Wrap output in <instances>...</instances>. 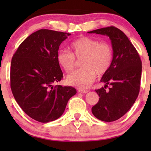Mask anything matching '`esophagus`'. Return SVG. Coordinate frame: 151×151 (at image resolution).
Instances as JSON below:
<instances>
[{
	"label": "esophagus",
	"mask_w": 151,
	"mask_h": 151,
	"mask_svg": "<svg viewBox=\"0 0 151 151\" xmlns=\"http://www.w3.org/2000/svg\"><path fill=\"white\" fill-rule=\"evenodd\" d=\"M78 92L82 93H86L88 92V91L84 90V89H79L78 90Z\"/></svg>",
	"instance_id": "1"
}]
</instances>
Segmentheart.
<instances>
[{"mask_svg":"<svg viewBox=\"0 0 151 151\" xmlns=\"http://www.w3.org/2000/svg\"><path fill=\"white\" fill-rule=\"evenodd\" d=\"M71 51L60 49L57 54V61L66 72H70L76 67L78 60H82L83 68L72 72L67 77L69 85L81 89L89 87L98 76L108 71L113 60V49L106 42L91 37L83 36L71 44Z\"/></svg>","mask_w":151,"mask_h":151,"instance_id":"heart-1","label":"heart"}]
</instances>
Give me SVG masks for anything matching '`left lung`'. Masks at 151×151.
Listing matches in <instances>:
<instances>
[{
  "label": "left lung",
  "mask_w": 151,
  "mask_h": 151,
  "mask_svg": "<svg viewBox=\"0 0 151 151\" xmlns=\"http://www.w3.org/2000/svg\"><path fill=\"white\" fill-rule=\"evenodd\" d=\"M88 33L109 36L113 51L111 67L100 80L104 87L96 90L100 99L92 107V113L100 120L115 121L129 111L139 94L141 59L128 37L117 27L111 26ZM109 84L111 86L107 91Z\"/></svg>",
  "instance_id": "8db88e82"
}]
</instances>
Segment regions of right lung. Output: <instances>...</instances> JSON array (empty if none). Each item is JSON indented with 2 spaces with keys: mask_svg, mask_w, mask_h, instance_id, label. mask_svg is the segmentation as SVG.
<instances>
[{
  "mask_svg": "<svg viewBox=\"0 0 151 151\" xmlns=\"http://www.w3.org/2000/svg\"><path fill=\"white\" fill-rule=\"evenodd\" d=\"M70 35L40 29L29 36L12 57V93L22 111L40 122L59 118L68 101L77 93L71 86L54 85L63 78L57 61L59 47Z\"/></svg>",
  "mask_w": 151,
  "mask_h": 151,
  "instance_id": "obj_1",
  "label": "right lung"
}]
</instances>
